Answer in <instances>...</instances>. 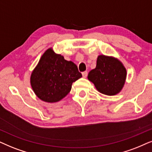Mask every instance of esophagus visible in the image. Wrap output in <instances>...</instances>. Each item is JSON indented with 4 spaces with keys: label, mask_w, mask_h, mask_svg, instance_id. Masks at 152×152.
I'll use <instances>...</instances> for the list:
<instances>
[{
    "label": "esophagus",
    "mask_w": 152,
    "mask_h": 152,
    "mask_svg": "<svg viewBox=\"0 0 152 152\" xmlns=\"http://www.w3.org/2000/svg\"><path fill=\"white\" fill-rule=\"evenodd\" d=\"M82 75L83 76V78H86L87 76H88V72H87V71H85V72L82 73Z\"/></svg>",
    "instance_id": "1"
}]
</instances>
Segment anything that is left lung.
<instances>
[{
    "instance_id": "1",
    "label": "left lung",
    "mask_w": 152,
    "mask_h": 152,
    "mask_svg": "<svg viewBox=\"0 0 152 152\" xmlns=\"http://www.w3.org/2000/svg\"><path fill=\"white\" fill-rule=\"evenodd\" d=\"M126 77V70L116 58L99 56L96 68L89 72L88 78L94 83L99 92L104 94L115 95L122 90Z\"/></svg>"
}]
</instances>
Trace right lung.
Instances as JSON below:
<instances>
[{
	"label": "right lung",
	"mask_w": 152,
	"mask_h": 152,
	"mask_svg": "<svg viewBox=\"0 0 152 152\" xmlns=\"http://www.w3.org/2000/svg\"><path fill=\"white\" fill-rule=\"evenodd\" d=\"M82 77L77 66L48 48L32 72L30 84L38 98L48 103L59 102L68 94L72 83Z\"/></svg>",
	"instance_id": "1"
}]
</instances>
